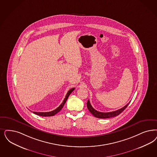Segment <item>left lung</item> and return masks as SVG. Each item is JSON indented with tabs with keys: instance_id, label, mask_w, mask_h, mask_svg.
I'll list each match as a JSON object with an SVG mask.
<instances>
[{
	"instance_id": "1",
	"label": "left lung",
	"mask_w": 157,
	"mask_h": 157,
	"mask_svg": "<svg viewBox=\"0 0 157 157\" xmlns=\"http://www.w3.org/2000/svg\"><path fill=\"white\" fill-rule=\"evenodd\" d=\"M129 103H128L124 107H122L119 109H118L117 111H113V112H109V113H102V112H99L97 110L94 109V108L92 107V105L90 104V101L88 100L87 102V107L88 108V109L89 110V111L93 114V116H94L95 117L98 118H113L114 117H117L118 115H119V114L121 113H122L124 111L125 108L128 107V105L129 104Z\"/></svg>"
}]
</instances>
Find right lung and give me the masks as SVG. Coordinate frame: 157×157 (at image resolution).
Masks as SVG:
<instances>
[{
	"label": "right lung",
	"mask_w": 157,
	"mask_h": 157,
	"mask_svg": "<svg viewBox=\"0 0 157 157\" xmlns=\"http://www.w3.org/2000/svg\"><path fill=\"white\" fill-rule=\"evenodd\" d=\"M74 89H75V88H72V89H71L68 92H67V94L65 96V98L63 100V103L61 104V105H59L58 108H56V109H54L53 111H50V112H46V113H40V112H33V113L35 114H36V115H38L39 116H42V117H51V116H53L55 114H56L57 113H59V111L63 108L64 105L65 104L67 98L69 97V96L70 95L71 93L74 91Z\"/></svg>",
	"instance_id": "obj_1"
}]
</instances>
